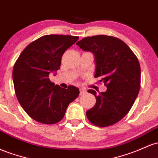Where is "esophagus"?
<instances>
[{
    "label": "esophagus",
    "instance_id": "obj_1",
    "mask_svg": "<svg viewBox=\"0 0 158 158\" xmlns=\"http://www.w3.org/2000/svg\"><path fill=\"white\" fill-rule=\"evenodd\" d=\"M79 91H80V95L84 94L86 93V90L84 89V88H80V90H79Z\"/></svg>",
    "mask_w": 158,
    "mask_h": 158
}]
</instances>
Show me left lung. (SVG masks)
<instances>
[{"instance_id":"8db88e82","label":"left lung","mask_w":158,"mask_h":158,"mask_svg":"<svg viewBox=\"0 0 158 158\" xmlns=\"http://www.w3.org/2000/svg\"><path fill=\"white\" fill-rule=\"evenodd\" d=\"M94 56V77L106 86L105 92L90 89L96 98L94 106L86 112L88 119L99 127L118 122L128 113L140 88L141 70L139 60L125 43L111 36L88 37L76 43Z\"/></svg>"}]
</instances>
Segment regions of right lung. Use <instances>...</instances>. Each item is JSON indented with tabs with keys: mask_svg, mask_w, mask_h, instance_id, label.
Wrapping results in <instances>:
<instances>
[{
	"mask_svg": "<svg viewBox=\"0 0 158 158\" xmlns=\"http://www.w3.org/2000/svg\"><path fill=\"white\" fill-rule=\"evenodd\" d=\"M78 39L70 35L43 36L30 43L15 62L13 70L15 95L26 113L36 121L59 122L69 104L79 96L77 88H62L48 78L60 69L62 55Z\"/></svg>",
	"mask_w": 158,
	"mask_h": 158,
	"instance_id": "right-lung-1",
	"label": "right lung"
}]
</instances>
